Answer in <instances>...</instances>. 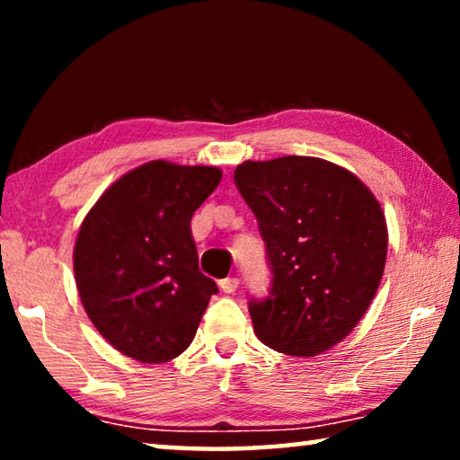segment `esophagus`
<instances>
[{"mask_svg": "<svg viewBox=\"0 0 460 460\" xmlns=\"http://www.w3.org/2000/svg\"><path fill=\"white\" fill-rule=\"evenodd\" d=\"M219 286H221V290H223L225 294H233V292L237 290L239 279H237V278H225V279H221Z\"/></svg>", "mask_w": 460, "mask_h": 460, "instance_id": "1", "label": "esophagus"}]
</instances>
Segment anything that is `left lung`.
Returning a JSON list of instances; mask_svg holds the SVG:
<instances>
[{
  "label": "left lung",
  "mask_w": 460,
  "mask_h": 460,
  "mask_svg": "<svg viewBox=\"0 0 460 460\" xmlns=\"http://www.w3.org/2000/svg\"><path fill=\"white\" fill-rule=\"evenodd\" d=\"M233 178L271 266L270 296L249 302L255 337L292 357L329 351L361 321L384 276L381 205L353 172L313 155L247 160Z\"/></svg>",
  "instance_id": "8db88e82"
}]
</instances>
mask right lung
Here are the masks:
<instances>
[{"instance_id": "right-lung-1", "label": "right lung", "mask_w": 460, "mask_h": 460, "mask_svg": "<svg viewBox=\"0 0 460 460\" xmlns=\"http://www.w3.org/2000/svg\"><path fill=\"white\" fill-rule=\"evenodd\" d=\"M221 168L154 160L115 181L75 241L76 290L95 329L119 353L166 363L186 351L217 292L199 270L190 219Z\"/></svg>"}]
</instances>
